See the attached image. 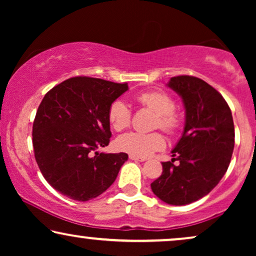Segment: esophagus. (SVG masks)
I'll return each mask as SVG.
<instances>
[{"mask_svg": "<svg viewBox=\"0 0 256 256\" xmlns=\"http://www.w3.org/2000/svg\"><path fill=\"white\" fill-rule=\"evenodd\" d=\"M129 158L132 160H138V162H144L146 158H141V157H136L134 155H129Z\"/></svg>", "mask_w": 256, "mask_h": 256, "instance_id": "1", "label": "esophagus"}]
</instances>
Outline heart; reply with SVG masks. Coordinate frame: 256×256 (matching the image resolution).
I'll return each mask as SVG.
<instances>
[{"label": "heart", "mask_w": 256, "mask_h": 256, "mask_svg": "<svg viewBox=\"0 0 256 256\" xmlns=\"http://www.w3.org/2000/svg\"><path fill=\"white\" fill-rule=\"evenodd\" d=\"M142 106L157 113L156 127L166 132H174L178 127V118L174 113L176 104L169 94L164 92H143L136 96ZM132 113L124 100L118 99L108 108V121L114 130L120 132L130 124ZM166 142L160 132H126L118 138L116 146L121 152H128L136 157L146 158L156 150L162 149Z\"/></svg>", "instance_id": "obj_1"}]
</instances>
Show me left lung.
<instances>
[{
  "instance_id": "8db88e82",
  "label": "left lung",
  "mask_w": 256,
  "mask_h": 256,
  "mask_svg": "<svg viewBox=\"0 0 256 256\" xmlns=\"http://www.w3.org/2000/svg\"><path fill=\"white\" fill-rule=\"evenodd\" d=\"M168 87L183 100L184 132L171 152L174 158L162 163V174L150 186L162 202L180 206L210 194L225 174L234 149V124L225 99L204 80L178 76ZM174 160L180 164L174 166Z\"/></svg>"
}]
</instances>
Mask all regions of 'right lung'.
<instances>
[{
    "label": "right lung",
    "mask_w": 256,
    "mask_h": 256,
    "mask_svg": "<svg viewBox=\"0 0 256 256\" xmlns=\"http://www.w3.org/2000/svg\"><path fill=\"white\" fill-rule=\"evenodd\" d=\"M128 84L74 76L48 90L32 126L34 158L54 190L78 202L100 196L116 180L126 152L104 154L112 136L110 104Z\"/></svg>",
    "instance_id": "right-lung-1"
}]
</instances>
